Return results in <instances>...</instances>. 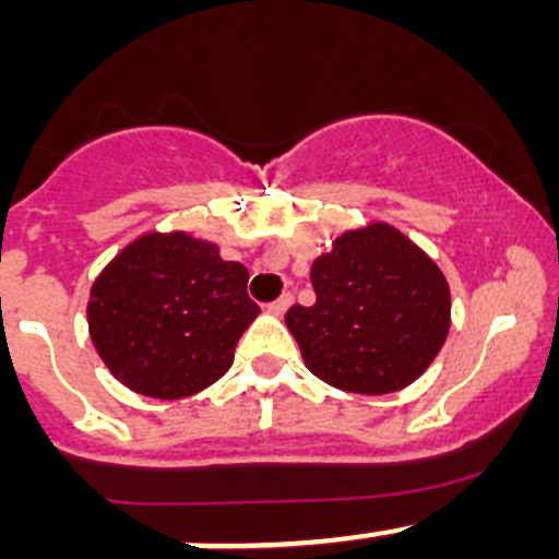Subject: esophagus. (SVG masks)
I'll return each instance as SVG.
<instances>
[{
	"mask_svg": "<svg viewBox=\"0 0 559 559\" xmlns=\"http://www.w3.org/2000/svg\"><path fill=\"white\" fill-rule=\"evenodd\" d=\"M289 306H292V295H281L278 300L267 302V306H264V311L273 313V316H284L286 308H289Z\"/></svg>",
	"mask_w": 559,
	"mask_h": 559,
	"instance_id": "1",
	"label": "esophagus"
}]
</instances>
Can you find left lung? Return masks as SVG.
Masks as SVG:
<instances>
[{
	"mask_svg": "<svg viewBox=\"0 0 559 559\" xmlns=\"http://www.w3.org/2000/svg\"><path fill=\"white\" fill-rule=\"evenodd\" d=\"M316 302L292 306L286 326L324 384L389 394L414 384L452 326L447 275L386 222L346 229L311 267Z\"/></svg>",
	"mask_w": 559,
	"mask_h": 559,
	"instance_id": "8db88e82",
	"label": "left lung"
}]
</instances>
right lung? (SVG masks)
I'll return each instance as SVG.
<instances>
[{
	"instance_id": "right-lung-1",
	"label": "right lung",
	"mask_w": 559,
	"mask_h": 559,
	"mask_svg": "<svg viewBox=\"0 0 559 559\" xmlns=\"http://www.w3.org/2000/svg\"><path fill=\"white\" fill-rule=\"evenodd\" d=\"M248 270L189 233H145L123 246L88 292V335L132 392L180 400L216 384L259 316Z\"/></svg>"
}]
</instances>
